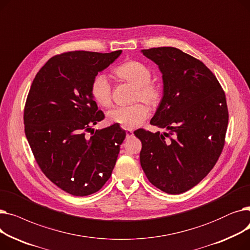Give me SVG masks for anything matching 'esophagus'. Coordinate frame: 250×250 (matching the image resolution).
I'll return each mask as SVG.
<instances>
[{"mask_svg": "<svg viewBox=\"0 0 250 250\" xmlns=\"http://www.w3.org/2000/svg\"><path fill=\"white\" fill-rule=\"evenodd\" d=\"M125 135H126V138H130V137H133V136H134L133 130H130V129H126V130H125Z\"/></svg>", "mask_w": 250, "mask_h": 250, "instance_id": "esophagus-1", "label": "esophagus"}]
</instances>
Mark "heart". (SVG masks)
<instances>
[{
  "label": "heart",
  "mask_w": 250,
  "mask_h": 250,
  "mask_svg": "<svg viewBox=\"0 0 250 250\" xmlns=\"http://www.w3.org/2000/svg\"><path fill=\"white\" fill-rule=\"evenodd\" d=\"M113 74L123 82L135 86L133 101H144L152 107L160 103L162 88L160 84L152 81V71L146 63L129 60L114 68ZM91 94L102 107L112 104V84L104 75H97L91 84ZM149 116V109L144 103L138 102L128 106H117L109 110L107 121L109 124L132 129L145 122Z\"/></svg>",
  "instance_id": "1"
}]
</instances>
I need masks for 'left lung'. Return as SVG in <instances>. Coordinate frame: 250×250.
<instances>
[{
  "label": "left lung",
  "mask_w": 250,
  "mask_h": 250,
  "mask_svg": "<svg viewBox=\"0 0 250 250\" xmlns=\"http://www.w3.org/2000/svg\"><path fill=\"white\" fill-rule=\"evenodd\" d=\"M142 52L162 73L164 95L150 124L165 133L135 132L142 142L141 166L157 188L182 193L208 175L224 148L229 120L225 92L203 62L178 48Z\"/></svg>",
  "instance_id": "1"
}]
</instances>
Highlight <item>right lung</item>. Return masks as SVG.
Returning a JSON list of instances; mask_svg holds the SVG:
<instances>
[{
  "instance_id": "right-lung-1",
  "label": "right lung",
  "mask_w": 250,
  "mask_h": 250,
  "mask_svg": "<svg viewBox=\"0 0 250 250\" xmlns=\"http://www.w3.org/2000/svg\"><path fill=\"white\" fill-rule=\"evenodd\" d=\"M121 54L75 50L52 57L26 99L24 129L34 159L52 183L72 195H89L105 185L125 138L118 125L87 136L105 117L92 97V81Z\"/></svg>"
}]
</instances>
